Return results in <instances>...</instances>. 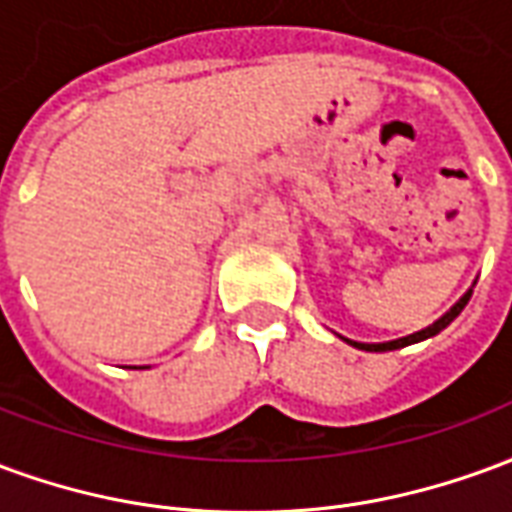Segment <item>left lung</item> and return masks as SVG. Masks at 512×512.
Wrapping results in <instances>:
<instances>
[{"label":"left lung","mask_w":512,"mask_h":512,"mask_svg":"<svg viewBox=\"0 0 512 512\" xmlns=\"http://www.w3.org/2000/svg\"><path fill=\"white\" fill-rule=\"evenodd\" d=\"M472 288H474V285H472ZM472 288L466 290L461 299L455 301L450 310L441 315L439 321H433L430 326H425V329H419V332H414V334H406V337L389 340V343H356V340H348V337H343V334H337V332H334V334H337V337H340L343 343L359 348V351H376V354H384V351H397V348H406V345L422 343V340H430V337H436L439 332H444V329H447V326H450V323L455 321L458 315H461L463 307H466V304H469V299H472Z\"/></svg>","instance_id":"1"}]
</instances>
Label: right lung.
I'll use <instances>...</instances> for the list:
<instances>
[{
  "label": "right lung",
  "mask_w": 512,
  "mask_h": 512,
  "mask_svg": "<svg viewBox=\"0 0 512 512\" xmlns=\"http://www.w3.org/2000/svg\"><path fill=\"white\" fill-rule=\"evenodd\" d=\"M134 370H136V367H134ZM139 370H142V367H139Z\"/></svg>",
  "instance_id": "add662e5"
}]
</instances>
